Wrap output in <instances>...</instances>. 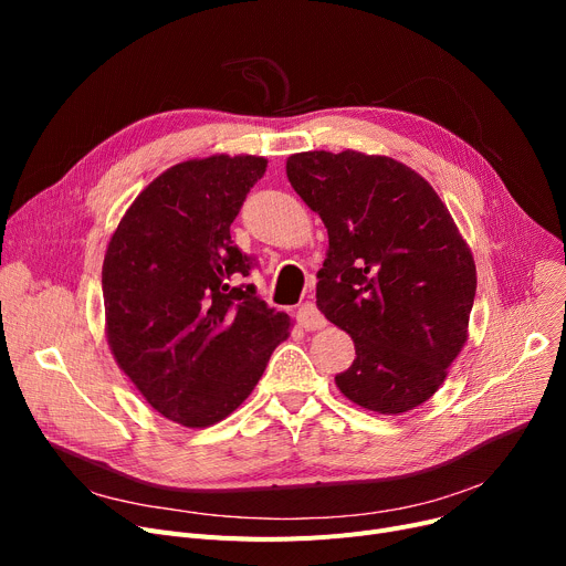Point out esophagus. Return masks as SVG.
<instances>
[{"label": "esophagus", "instance_id": "1", "mask_svg": "<svg viewBox=\"0 0 566 566\" xmlns=\"http://www.w3.org/2000/svg\"><path fill=\"white\" fill-rule=\"evenodd\" d=\"M298 323L305 331H321V328H325V316L318 312V307L314 303H305L298 310Z\"/></svg>", "mask_w": 566, "mask_h": 566}]
</instances>
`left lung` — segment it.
<instances>
[{"mask_svg":"<svg viewBox=\"0 0 566 566\" xmlns=\"http://www.w3.org/2000/svg\"><path fill=\"white\" fill-rule=\"evenodd\" d=\"M286 176L328 229L316 307L355 344L339 392L380 415L422 406L468 342L478 291L448 206L408 165L350 148L293 154Z\"/></svg>","mask_w":566,"mask_h":566,"instance_id":"obj_1","label":"left lung"}]
</instances>
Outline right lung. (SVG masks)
Segmentation results:
<instances>
[{"label":"right lung","instance_id":"1","mask_svg":"<svg viewBox=\"0 0 566 566\" xmlns=\"http://www.w3.org/2000/svg\"><path fill=\"white\" fill-rule=\"evenodd\" d=\"M265 167L245 154L178 163L137 195L107 243L109 350L146 403L181 427H211L241 406L293 325L252 284H233L250 259L229 227Z\"/></svg>","mask_w":566,"mask_h":566}]
</instances>
